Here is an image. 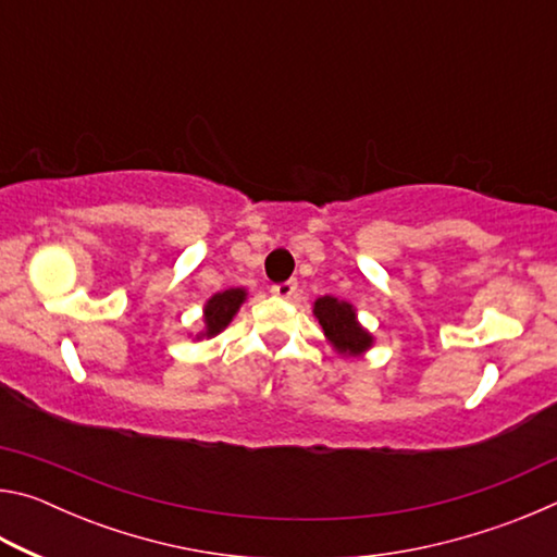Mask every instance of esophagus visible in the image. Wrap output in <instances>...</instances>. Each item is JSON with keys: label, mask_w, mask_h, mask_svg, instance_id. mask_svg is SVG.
<instances>
[{"label": "esophagus", "mask_w": 557, "mask_h": 557, "mask_svg": "<svg viewBox=\"0 0 557 557\" xmlns=\"http://www.w3.org/2000/svg\"><path fill=\"white\" fill-rule=\"evenodd\" d=\"M272 295L280 297V299H292L297 295V282H280V285L272 287Z\"/></svg>", "instance_id": "obj_1"}]
</instances>
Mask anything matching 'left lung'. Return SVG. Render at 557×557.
Listing matches in <instances>:
<instances>
[{
    "instance_id": "1",
    "label": "left lung",
    "mask_w": 557,
    "mask_h": 557,
    "mask_svg": "<svg viewBox=\"0 0 557 557\" xmlns=\"http://www.w3.org/2000/svg\"><path fill=\"white\" fill-rule=\"evenodd\" d=\"M312 314L322 326L326 344L344 358H361L373 348L375 336L358 322V312L351 301L324 295L314 299Z\"/></svg>"
}]
</instances>
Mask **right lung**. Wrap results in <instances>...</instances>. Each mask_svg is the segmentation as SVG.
Masks as SVG:
<instances>
[{
  "instance_id": "obj_1",
  "label": "right lung",
  "mask_w": 557,
  "mask_h": 557,
  "mask_svg": "<svg viewBox=\"0 0 557 557\" xmlns=\"http://www.w3.org/2000/svg\"><path fill=\"white\" fill-rule=\"evenodd\" d=\"M248 299V289L243 287H231L223 292H215L203 305V326L196 332L194 342H201V338H213L219 336L225 326L233 322V317L240 312V307Z\"/></svg>"
}]
</instances>
